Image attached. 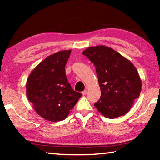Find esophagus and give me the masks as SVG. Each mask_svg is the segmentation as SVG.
Listing matches in <instances>:
<instances>
[{"label":"esophagus","mask_w":160,"mask_h":160,"mask_svg":"<svg viewBox=\"0 0 160 160\" xmlns=\"http://www.w3.org/2000/svg\"><path fill=\"white\" fill-rule=\"evenodd\" d=\"M87 94V90H84L82 92V95H85V94Z\"/></svg>","instance_id":"34e87169"}]
</instances>
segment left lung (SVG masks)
Instances as JSON below:
<instances>
[{"mask_svg": "<svg viewBox=\"0 0 160 160\" xmlns=\"http://www.w3.org/2000/svg\"><path fill=\"white\" fill-rule=\"evenodd\" d=\"M82 54L95 66L101 89V97L94 107L109 118L128 113L142 89L141 80L134 65L105 46L88 47Z\"/></svg>", "mask_w": 160, "mask_h": 160, "instance_id": "left-lung-1", "label": "left lung"}]
</instances>
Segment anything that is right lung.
Returning a JSON list of instances; mask_svg holds the SVG:
<instances>
[{"instance_id": "add662e5", "label": "right lung", "mask_w": 160, "mask_h": 160, "mask_svg": "<svg viewBox=\"0 0 160 160\" xmlns=\"http://www.w3.org/2000/svg\"><path fill=\"white\" fill-rule=\"evenodd\" d=\"M70 50L48 56L32 70L27 81L26 93L34 109L46 120L56 122L67 118L81 93L73 90L66 75Z\"/></svg>"}]
</instances>
